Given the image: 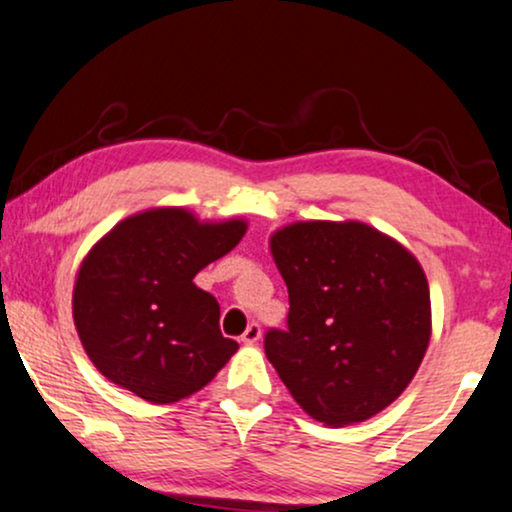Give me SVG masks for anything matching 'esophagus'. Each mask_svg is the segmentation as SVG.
Instances as JSON below:
<instances>
[{
	"label": "esophagus",
	"mask_w": 512,
	"mask_h": 512,
	"mask_svg": "<svg viewBox=\"0 0 512 512\" xmlns=\"http://www.w3.org/2000/svg\"><path fill=\"white\" fill-rule=\"evenodd\" d=\"M260 338H262V328H260V323H257V321L248 323V328H245V333L241 335V340L245 342V345H255V342Z\"/></svg>",
	"instance_id": "obj_1"
}]
</instances>
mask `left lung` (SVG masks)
<instances>
[{
  "mask_svg": "<svg viewBox=\"0 0 512 512\" xmlns=\"http://www.w3.org/2000/svg\"><path fill=\"white\" fill-rule=\"evenodd\" d=\"M288 328L264 335L278 378L319 423L390 406L430 342V288L416 257L361 222H295L271 236Z\"/></svg>",
  "mask_w": 512,
  "mask_h": 512,
  "instance_id": "obj_1",
  "label": "left lung"
}]
</instances>
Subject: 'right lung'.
Segmentation results:
<instances>
[{
	"label": "right lung",
	"mask_w": 512,
	"mask_h": 512,
	"mask_svg": "<svg viewBox=\"0 0 512 512\" xmlns=\"http://www.w3.org/2000/svg\"><path fill=\"white\" fill-rule=\"evenodd\" d=\"M248 224L198 222L155 208L115 224L77 271L73 319L84 352L115 385L151 404L203 390L238 342L193 278L241 241Z\"/></svg>",
	"instance_id": "obj_1"
}]
</instances>
